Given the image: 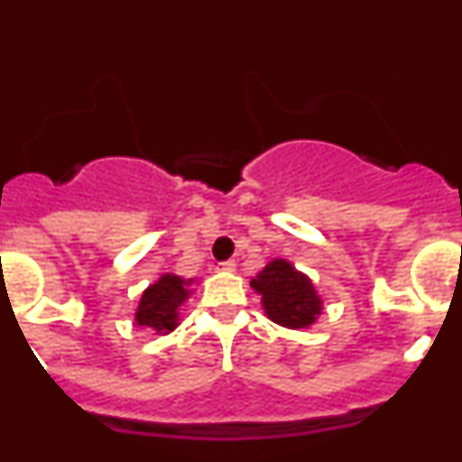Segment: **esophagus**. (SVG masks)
I'll return each instance as SVG.
<instances>
[{
  "label": "esophagus",
  "instance_id": "34e87169",
  "mask_svg": "<svg viewBox=\"0 0 462 462\" xmlns=\"http://www.w3.org/2000/svg\"><path fill=\"white\" fill-rule=\"evenodd\" d=\"M219 271L234 273L236 271V261H224V263H219Z\"/></svg>",
  "mask_w": 462,
  "mask_h": 462
}]
</instances>
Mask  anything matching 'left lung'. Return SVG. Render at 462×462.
<instances>
[{
  "instance_id": "obj_1",
  "label": "left lung",
  "mask_w": 462,
  "mask_h": 462,
  "mask_svg": "<svg viewBox=\"0 0 462 462\" xmlns=\"http://www.w3.org/2000/svg\"><path fill=\"white\" fill-rule=\"evenodd\" d=\"M250 287L261 296V308L268 319L284 328H310L324 312V300L314 282L287 259L268 261L252 277Z\"/></svg>"
}]
</instances>
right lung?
<instances>
[{
  "label": "right lung",
  "mask_w": 462,
  "mask_h": 462,
  "mask_svg": "<svg viewBox=\"0 0 462 462\" xmlns=\"http://www.w3.org/2000/svg\"><path fill=\"white\" fill-rule=\"evenodd\" d=\"M196 280L173 273H164L154 280L145 291L141 293L138 308L134 312V324L152 328L157 336H169L171 330L180 326V312L185 310V303L194 293Z\"/></svg>",
  "instance_id": "1"
}]
</instances>
